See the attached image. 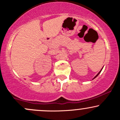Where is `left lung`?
<instances>
[{
	"label": "left lung",
	"mask_w": 120,
	"mask_h": 120,
	"mask_svg": "<svg viewBox=\"0 0 120 120\" xmlns=\"http://www.w3.org/2000/svg\"><path fill=\"white\" fill-rule=\"evenodd\" d=\"M101 71H99V73H98V74H97V75H96V76H95V77H94V78H93V79H94V78H95L96 77H97V76H98V75H99V74H100V72H101Z\"/></svg>",
	"instance_id": "obj_1"
}]
</instances>
